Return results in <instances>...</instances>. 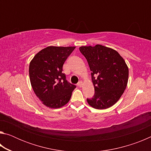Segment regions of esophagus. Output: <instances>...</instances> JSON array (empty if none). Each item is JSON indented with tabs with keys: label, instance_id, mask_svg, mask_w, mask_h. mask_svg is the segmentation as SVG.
Masks as SVG:
<instances>
[{
	"label": "esophagus",
	"instance_id": "obj_1",
	"mask_svg": "<svg viewBox=\"0 0 151 151\" xmlns=\"http://www.w3.org/2000/svg\"><path fill=\"white\" fill-rule=\"evenodd\" d=\"M78 86H79V87H82V86H83V82L79 81L78 83Z\"/></svg>",
	"mask_w": 151,
	"mask_h": 151
}]
</instances>
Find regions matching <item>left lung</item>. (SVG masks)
<instances>
[{
  "label": "left lung",
  "mask_w": 151,
  "mask_h": 151,
  "mask_svg": "<svg viewBox=\"0 0 151 151\" xmlns=\"http://www.w3.org/2000/svg\"><path fill=\"white\" fill-rule=\"evenodd\" d=\"M81 52L87 60L91 71L94 94L87 99L89 105L106 109L114 105L126 89L129 68L115 50L101 45L81 47Z\"/></svg>",
  "instance_id": "8db88e82"
}]
</instances>
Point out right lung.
<instances>
[{"label": "right lung", "instance_id": "right-lung-1", "mask_svg": "<svg viewBox=\"0 0 151 151\" xmlns=\"http://www.w3.org/2000/svg\"><path fill=\"white\" fill-rule=\"evenodd\" d=\"M75 47L50 46L39 51L29 65L30 84L46 106L58 109L70 101L76 86L66 80L63 66Z\"/></svg>", "mask_w": 151, "mask_h": 151}]
</instances>
